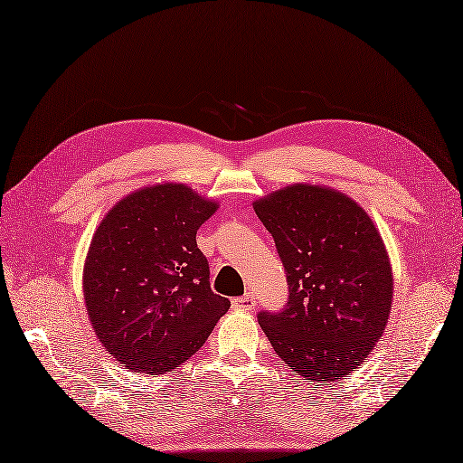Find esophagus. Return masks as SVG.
Instances as JSON below:
<instances>
[{"mask_svg":"<svg viewBox=\"0 0 463 463\" xmlns=\"http://www.w3.org/2000/svg\"><path fill=\"white\" fill-rule=\"evenodd\" d=\"M232 307H234V309H241V311H252L256 307V298L250 293H246V295H242V298H234Z\"/></svg>","mask_w":463,"mask_h":463,"instance_id":"esophagus-1","label":"esophagus"}]
</instances>
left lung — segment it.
<instances>
[{
    "mask_svg": "<svg viewBox=\"0 0 463 463\" xmlns=\"http://www.w3.org/2000/svg\"><path fill=\"white\" fill-rule=\"evenodd\" d=\"M274 236L288 278V303L260 311L276 354L313 382H336L383 335L393 278L382 236L346 195L291 185L254 203Z\"/></svg>",
    "mask_w": 463,
    "mask_h": 463,
    "instance_id": "obj_1",
    "label": "left lung"
}]
</instances>
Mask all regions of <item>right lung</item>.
<instances>
[{"mask_svg":"<svg viewBox=\"0 0 463 463\" xmlns=\"http://www.w3.org/2000/svg\"><path fill=\"white\" fill-rule=\"evenodd\" d=\"M217 203L182 184L140 189L98 227L84 268L91 326L118 364L175 370L205 345L231 301L213 293L195 234Z\"/></svg>","mask_w":463,"mask_h":463,"instance_id":"obj_1","label":"right lung"}]
</instances>
